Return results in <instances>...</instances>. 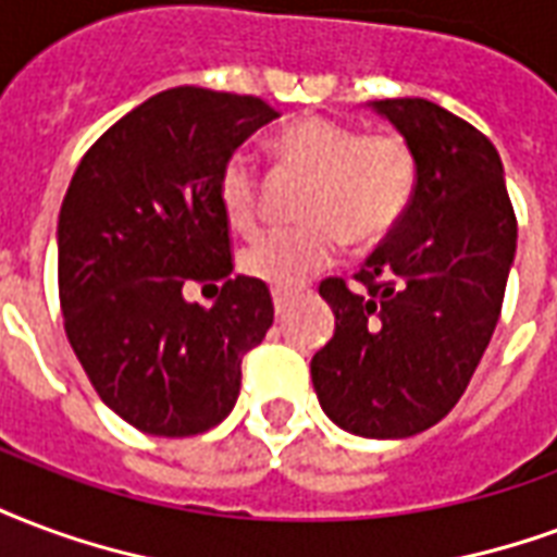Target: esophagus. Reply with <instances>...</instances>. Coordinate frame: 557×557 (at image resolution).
<instances>
[{"mask_svg": "<svg viewBox=\"0 0 557 557\" xmlns=\"http://www.w3.org/2000/svg\"><path fill=\"white\" fill-rule=\"evenodd\" d=\"M271 298H274V310H277V315H283V312H286V307L292 304V295L283 289L271 292Z\"/></svg>", "mask_w": 557, "mask_h": 557, "instance_id": "34e87169", "label": "esophagus"}]
</instances>
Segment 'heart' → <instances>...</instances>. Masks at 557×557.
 Masks as SVG:
<instances>
[{"mask_svg": "<svg viewBox=\"0 0 557 557\" xmlns=\"http://www.w3.org/2000/svg\"><path fill=\"white\" fill-rule=\"evenodd\" d=\"M280 162L310 176L300 197L304 224L274 230L242 257L250 277L295 289L339 257L345 238L377 245L401 224L419 188V159L398 132H360L331 117H300L274 138ZM218 203L238 236L259 230V176L236 152L218 180Z\"/></svg>", "mask_w": 557, "mask_h": 557, "instance_id": "1", "label": "heart"}]
</instances>
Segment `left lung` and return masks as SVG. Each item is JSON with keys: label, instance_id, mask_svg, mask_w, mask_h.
<instances>
[{"label": "left lung", "instance_id": "1", "mask_svg": "<svg viewBox=\"0 0 557 557\" xmlns=\"http://www.w3.org/2000/svg\"><path fill=\"white\" fill-rule=\"evenodd\" d=\"M372 109L419 159V188L354 280H321L336 333L310 362L319 405L348 434L401 440L436 425L467 393L502 315L517 215L487 135L436 102Z\"/></svg>", "mask_w": 557, "mask_h": 557}]
</instances>
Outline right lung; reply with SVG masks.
I'll use <instances>...</instances> for the list:
<instances>
[{
    "instance_id": "1",
    "label": "right lung",
    "mask_w": 557,
    "mask_h": 557,
    "mask_svg": "<svg viewBox=\"0 0 557 557\" xmlns=\"http://www.w3.org/2000/svg\"><path fill=\"white\" fill-rule=\"evenodd\" d=\"M280 114L259 97L171 88L102 132L59 215L64 331L102 401L152 436H195L236 407L242 360L274 321L262 280L233 277L218 180ZM212 285L209 311L184 286Z\"/></svg>"
}]
</instances>
